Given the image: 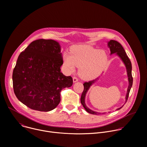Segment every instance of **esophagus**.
<instances>
[{
	"label": "esophagus",
	"instance_id": "obj_1",
	"mask_svg": "<svg viewBox=\"0 0 147 147\" xmlns=\"http://www.w3.org/2000/svg\"><path fill=\"white\" fill-rule=\"evenodd\" d=\"M73 82H77V81H78V79L77 78V77H73Z\"/></svg>",
	"mask_w": 147,
	"mask_h": 147
}]
</instances>
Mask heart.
<instances>
[{"label":"heart","mask_w":147,"mask_h":147,"mask_svg":"<svg viewBox=\"0 0 147 147\" xmlns=\"http://www.w3.org/2000/svg\"><path fill=\"white\" fill-rule=\"evenodd\" d=\"M108 56L103 50H99L89 45H78L73 47L70 55L65 53L63 63L69 71H73L75 66L79 67L80 76L90 80L97 77L105 67Z\"/></svg>","instance_id":"obj_1"}]
</instances>
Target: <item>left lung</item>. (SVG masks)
<instances>
[{
	"label": "left lung",
	"instance_id": "obj_1",
	"mask_svg": "<svg viewBox=\"0 0 147 147\" xmlns=\"http://www.w3.org/2000/svg\"><path fill=\"white\" fill-rule=\"evenodd\" d=\"M108 47L110 48L111 54L116 53V54L121 58V59L122 60V61L124 63L125 67H126L127 73V76H128V80H129V87H128V89H127V91L126 97H125V102H126L128 99V98H129V93H130L131 88L133 85V81L132 74H131V69H132L131 63V61L129 59V57L127 56L126 53H125L124 48H123L119 42H118L117 41L115 40H111L108 42ZM96 80H98V78L90 81L88 82H85L83 84V86L84 88V91H83L81 96V103L83 107L84 108V109H86V111L87 112H88L91 114H94V115H97V113H98L91 111L86 106V105L85 103V96H86V94L87 92L88 91V89L90 88V86H91V85L96 81ZM123 107V106L118 108L117 110L120 109Z\"/></svg>",
	"mask_w": 147,
	"mask_h": 147
}]
</instances>
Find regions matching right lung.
<instances>
[{"label":"right lung","mask_w":147,"mask_h":147,"mask_svg":"<svg viewBox=\"0 0 147 147\" xmlns=\"http://www.w3.org/2000/svg\"><path fill=\"white\" fill-rule=\"evenodd\" d=\"M60 47L52 39L34 40L18 56L13 72L17 99L35 111L48 112L60 102L61 90L73 85L71 76L60 72Z\"/></svg>","instance_id":"1"}]
</instances>
